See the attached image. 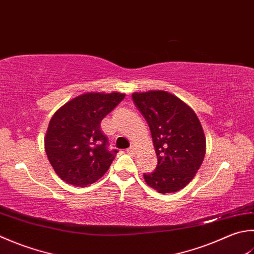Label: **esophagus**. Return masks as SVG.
Wrapping results in <instances>:
<instances>
[{
	"label": "esophagus",
	"instance_id": "esophagus-1",
	"mask_svg": "<svg viewBox=\"0 0 254 254\" xmlns=\"http://www.w3.org/2000/svg\"><path fill=\"white\" fill-rule=\"evenodd\" d=\"M127 152L128 154H134V152H135V150H134V146H131L130 148H127Z\"/></svg>",
	"mask_w": 254,
	"mask_h": 254
}]
</instances>
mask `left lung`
I'll list each match as a JSON object with an SVG mask.
<instances>
[{
  "label": "left lung",
  "mask_w": 254,
  "mask_h": 254,
  "mask_svg": "<svg viewBox=\"0 0 254 254\" xmlns=\"http://www.w3.org/2000/svg\"><path fill=\"white\" fill-rule=\"evenodd\" d=\"M133 101L150 127L157 156L156 171L144 174L160 193L183 190L195 177L206 154V136L195 111L164 90L133 92Z\"/></svg>",
  "instance_id": "8db88e82"
}]
</instances>
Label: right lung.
I'll use <instances>...</instances> for the list:
<instances>
[{
    "instance_id": "1",
    "label": "right lung",
    "mask_w": 254,
    "mask_h": 254,
    "mask_svg": "<svg viewBox=\"0 0 254 254\" xmlns=\"http://www.w3.org/2000/svg\"><path fill=\"white\" fill-rule=\"evenodd\" d=\"M124 97L126 93L117 91L84 92L54 113L45 135V152L64 182L84 187L108 172L118 151L107 148L100 124Z\"/></svg>"
}]
</instances>
